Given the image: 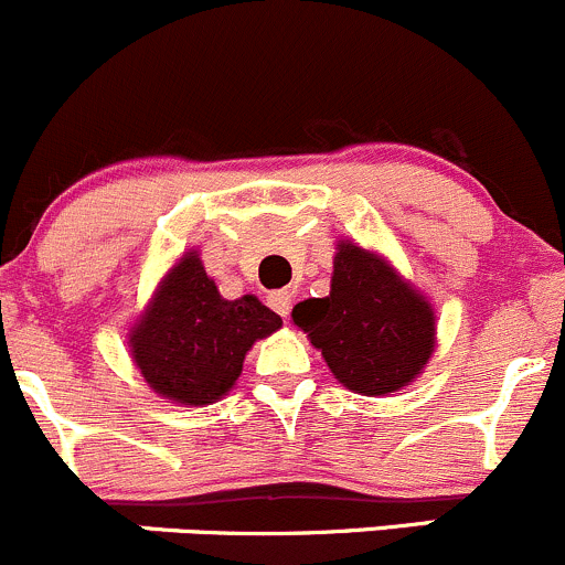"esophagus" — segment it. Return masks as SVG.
I'll list each match as a JSON object with an SVG mask.
<instances>
[{
    "mask_svg": "<svg viewBox=\"0 0 565 565\" xmlns=\"http://www.w3.org/2000/svg\"><path fill=\"white\" fill-rule=\"evenodd\" d=\"M269 305H271V310H277L285 318L290 312V305H294V290H288V288L271 290Z\"/></svg>",
    "mask_w": 565,
    "mask_h": 565,
    "instance_id": "34e87169",
    "label": "esophagus"
}]
</instances>
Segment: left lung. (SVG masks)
I'll list each match as a JSON object with an SVG mask.
<instances>
[{
  "instance_id": "left-lung-1",
  "label": "left lung",
  "mask_w": 565,
  "mask_h": 565,
  "mask_svg": "<svg viewBox=\"0 0 565 565\" xmlns=\"http://www.w3.org/2000/svg\"><path fill=\"white\" fill-rule=\"evenodd\" d=\"M323 299L294 307V323L321 351L332 376L360 395H390L415 382L437 345V312L384 255L340 238Z\"/></svg>"
}]
</instances>
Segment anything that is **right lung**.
<instances>
[{"label":"right lung","mask_w":565,"mask_h":565,"mask_svg":"<svg viewBox=\"0 0 565 565\" xmlns=\"http://www.w3.org/2000/svg\"><path fill=\"white\" fill-rule=\"evenodd\" d=\"M280 327L282 318L258 296L225 299L198 249H189L128 329V351L159 398L209 406L231 393L247 351Z\"/></svg>","instance_id":"add662e5"}]
</instances>
